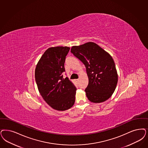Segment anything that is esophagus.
Returning a JSON list of instances; mask_svg holds the SVG:
<instances>
[{"label": "esophagus", "instance_id": "esophagus-1", "mask_svg": "<svg viewBox=\"0 0 148 148\" xmlns=\"http://www.w3.org/2000/svg\"><path fill=\"white\" fill-rule=\"evenodd\" d=\"M79 79H75V81H76V82H79Z\"/></svg>", "mask_w": 148, "mask_h": 148}]
</instances>
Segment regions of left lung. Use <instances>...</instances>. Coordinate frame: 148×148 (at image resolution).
Returning <instances> with one entry per match:
<instances>
[{
  "label": "left lung",
  "instance_id": "left-lung-1",
  "mask_svg": "<svg viewBox=\"0 0 148 148\" xmlns=\"http://www.w3.org/2000/svg\"><path fill=\"white\" fill-rule=\"evenodd\" d=\"M71 52L84 64L88 77L85 91L88 99L101 103L112 96L117 85V71L112 57L96 43L71 47Z\"/></svg>",
  "mask_w": 148,
  "mask_h": 148
}]
</instances>
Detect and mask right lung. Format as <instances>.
Instances as JSON below:
<instances>
[{"label": "right lung", "mask_w": 148, "mask_h": 148, "mask_svg": "<svg viewBox=\"0 0 148 148\" xmlns=\"http://www.w3.org/2000/svg\"><path fill=\"white\" fill-rule=\"evenodd\" d=\"M70 47H52L47 49L35 71L38 90L44 101L53 109L64 111L75 103L77 88L68 77L63 78L64 63Z\"/></svg>", "instance_id": "add662e5"}]
</instances>
